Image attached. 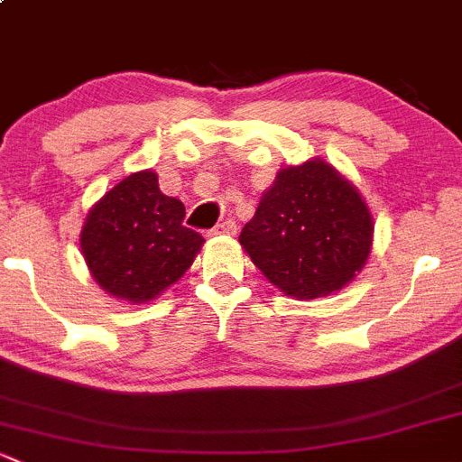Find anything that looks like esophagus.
Segmentation results:
<instances>
[{"mask_svg":"<svg viewBox=\"0 0 462 462\" xmlns=\"http://www.w3.org/2000/svg\"><path fill=\"white\" fill-rule=\"evenodd\" d=\"M235 232H236V223L227 218V221L218 223L217 227H212L210 235H235Z\"/></svg>","mask_w":462,"mask_h":462,"instance_id":"esophagus-1","label":"esophagus"}]
</instances>
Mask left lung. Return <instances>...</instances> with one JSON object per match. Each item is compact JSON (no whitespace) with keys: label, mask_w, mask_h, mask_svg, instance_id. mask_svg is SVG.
Wrapping results in <instances>:
<instances>
[{"label":"left lung","mask_w":462,"mask_h":462,"mask_svg":"<svg viewBox=\"0 0 462 462\" xmlns=\"http://www.w3.org/2000/svg\"><path fill=\"white\" fill-rule=\"evenodd\" d=\"M372 235V215L356 188L314 159L276 174L239 241L270 283L296 299H317L361 272Z\"/></svg>","instance_id":"1"}]
</instances>
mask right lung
I'll use <instances>...</instances> for the list:
<instances>
[{
	"label": "right lung",
	"instance_id": "add662e5",
	"mask_svg": "<svg viewBox=\"0 0 462 462\" xmlns=\"http://www.w3.org/2000/svg\"><path fill=\"white\" fill-rule=\"evenodd\" d=\"M183 218V203L159 190L152 170L116 183L81 230V252L97 283L130 303L162 294L186 274L203 245Z\"/></svg>",
	"mask_w": 462,
	"mask_h": 462
}]
</instances>
